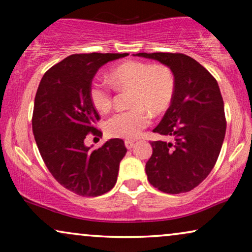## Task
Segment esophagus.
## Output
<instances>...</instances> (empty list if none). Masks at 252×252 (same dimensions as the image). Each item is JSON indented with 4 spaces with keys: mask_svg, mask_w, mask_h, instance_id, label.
I'll return each instance as SVG.
<instances>
[{
    "mask_svg": "<svg viewBox=\"0 0 252 252\" xmlns=\"http://www.w3.org/2000/svg\"><path fill=\"white\" fill-rule=\"evenodd\" d=\"M134 141L133 140H126L125 141V146H126V148L127 149H132V148L134 147Z\"/></svg>",
    "mask_w": 252,
    "mask_h": 252,
    "instance_id": "obj_1",
    "label": "esophagus"
}]
</instances>
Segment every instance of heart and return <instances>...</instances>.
<instances>
[{"label": "heart", "instance_id": "1", "mask_svg": "<svg viewBox=\"0 0 252 252\" xmlns=\"http://www.w3.org/2000/svg\"><path fill=\"white\" fill-rule=\"evenodd\" d=\"M112 85L119 89H130L133 108L119 111L105 123L110 136L135 139L149 125L150 113H160L171 104L175 91V79L170 67L163 64H149L128 61L113 67L109 73ZM89 98L98 112H108L112 106V93L105 84L94 82Z\"/></svg>", "mask_w": 252, "mask_h": 252}]
</instances>
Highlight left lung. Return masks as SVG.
I'll use <instances>...</instances> for the list:
<instances>
[{
    "label": "left lung",
    "instance_id": "obj_1",
    "mask_svg": "<svg viewBox=\"0 0 252 252\" xmlns=\"http://www.w3.org/2000/svg\"><path fill=\"white\" fill-rule=\"evenodd\" d=\"M173 72L175 91L170 108L153 132L173 142L151 141L146 164L148 180L166 194L190 191L210 174L221 150L226 117L218 82L194 58L185 54L139 53Z\"/></svg>",
    "mask_w": 252,
    "mask_h": 252
}]
</instances>
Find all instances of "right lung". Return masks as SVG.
Returning <instances> with one entry per match:
<instances>
[{
	"mask_svg": "<svg viewBox=\"0 0 252 252\" xmlns=\"http://www.w3.org/2000/svg\"><path fill=\"white\" fill-rule=\"evenodd\" d=\"M128 54H74L50 67L34 99L32 128L40 155L51 175L74 194L96 197L111 190L119 164L127 153L122 139L98 149L86 147L88 134L102 136L89 98L96 72L110 61Z\"/></svg>",
	"mask_w": 252,
	"mask_h": 252,
	"instance_id": "right-lung-1",
	"label": "right lung"
}]
</instances>
